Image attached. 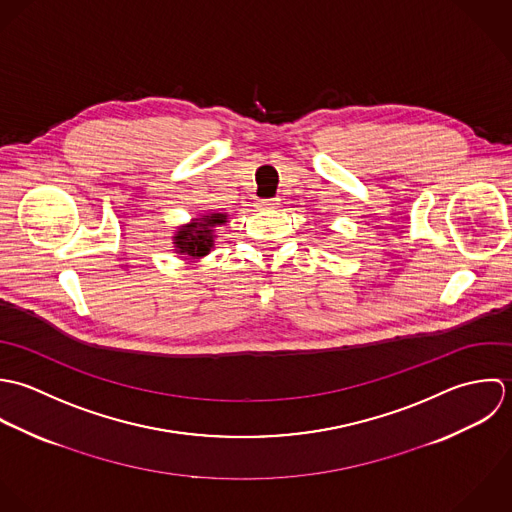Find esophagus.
Instances as JSON below:
<instances>
[{"label":"esophagus","instance_id":"esophagus-1","mask_svg":"<svg viewBox=\"0 0 512 512\" xmlns=\"http://www.w3.org/2000/svg\"><path fill=\"white\" fill-rule=\"evenodd\" d=\"M277 205H279V198H269V200H261L259 202V207H263V209H273Z\"/></svg>","mask_w":512,"mask_h":512}]
</instances>
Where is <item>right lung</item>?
<instances>
[{"label": "right lung", "instance_id": "add662e5", "mask_svg": "<svg viewBox=\"0 0 512 512\" xmlns=\"http://www.w3.org/2000/svg\"><path fill=\"white\" fill-rule=\"evenodd\" d=\"M227 221V213H205L202 217L192 219V223L182 225L174 235L176 253L186 255L190 259L205 257L213 249V229Z\"/></svg>", "mask_w": 512, "mask_h": 512}]
</instances>
